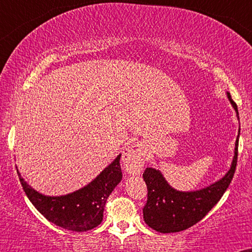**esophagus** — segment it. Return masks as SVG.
<instances>
[{
    "label": "esophagus",
    "mask_w": 252,
    "mask_h": 252,
    "mask_svg": "<svg viewBox=\"0 0 252 252\" xmlns=\"http://www.w3.org/2000/svg\"><path fill=\"white\" fill-rule=\"evenodd\" d=\"M144 150L141 145L131 144L124 150L123 164L129 174H137L141 171L144 164Z\"/></svg>",
    "instance_id": "obj_1"
}]
</instances>
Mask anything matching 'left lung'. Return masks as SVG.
<instances>
[{"instance_id": "left-lung-1", "label": "left lung", "mask_w": 252, "mask_h": 252, "mask_svg": "<svg viewBox=\"0 0 252 252\" xmlns=\"http://www.w3.org/2000/svg\"><path fill=\"white\" fill-rule=\"evenodd\" d=\"M227 96L238 113L237 105L230 93ZM237 156L238 139L236 140L231 168L225 177L203 190L193 192L174 190L158 170L147 167L143 173L147 186V200L143 209L145 223L156 231L170 233L183 231L202 220L229 188L237 166Z\"/></svg>"}]
</instances>
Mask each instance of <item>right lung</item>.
I'll use <instances>...</instances> for the list:
<instances>
[{
    "mask_svg": "<svg viewBox=\"0 0 252 252\" xmlns=\"http://www.w3.org/2000/svg\"><path fill=\"white\" fill-rule=\"evenodd\" d=\"M17 174L27 197L44 218L55 225L76 232L88 231L101 223L106 200L123 178L120 156L91 184L66 196L40 194L27 184L19 171Z\"/></svg>",
    "mask_w": 252,
    "mask_h": 252,
    "instance_id": "right-lung-1",
    "label": "right lung"
}]
</instances>
